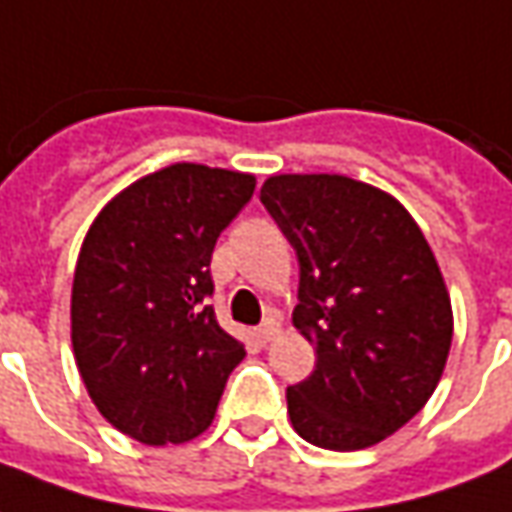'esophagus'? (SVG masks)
Segmentation results:
<instances>
[{"label":"esophagus","instance_id":"esophagus-1","mask_svg":"<svg viewBox=\"0 0 512 512\" xmlns=\"http://www.w3.org/2000/svg\"><path fill=\"white\" fill-rule=\"evenodd\" d=\"M278 331H281V317L276 312H270V315L264 317V323L256 329V337L262 340V343H270L273 337H276Z\"/></svg>","mask_w":512,"mask_h":512}]
</instances>
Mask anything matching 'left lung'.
<instances>
[{
    "mask_svg": "<svg viewBox=\"0 0 512 512\" xmlns=\"http://www.w3.org/2000/svg\"><path fill=\"white\" fill-rule=\"evenodd\" d=\"M262 203L301 264L292 323L317 351L287 387L292 429L320 449L376 446L424 410L449 359L438 259L396 197L348 175H270Z\"/></svg>",
    "mask_w": 512,
    "mask_h": 512,
    "instance_id": "left-lung-1",
    "label": "left lung"
}]
</instances>
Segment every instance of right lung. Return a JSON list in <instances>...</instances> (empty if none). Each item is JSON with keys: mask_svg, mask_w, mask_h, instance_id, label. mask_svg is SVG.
<instances>
[{"mask_svg": "<svg viewBox=\"0 0 512 512\" xmlns=\"http://www.w3.org/2000/svg\"><path fill=\"white\" fill-rule=\"evenodd\" d=\"M253 189L248 172L181 161L125 186L91 222L74 267V362L122 435L167 446L214 421L245 345L214 317L209 264Z\"/></svg>", "mask_w": 512, "mask_h": 512, "instance_id": "add662e5", "label": "right lung"}]
</instances>
